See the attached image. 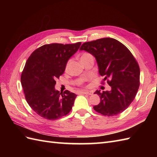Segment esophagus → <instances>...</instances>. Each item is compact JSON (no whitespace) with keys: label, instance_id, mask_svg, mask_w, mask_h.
Segmentation results:
<instances>
[{"label":"esophagus","instance_id":"34e87169","mask_svg":"<svg viewBox=\"0 0 157 157\" xmlns=\"http://www.w3.org/2000/svg\"><path fill=\"white\" fill-rule=\"evenodd\" d=\"M81 93H82V94H88V95H92L93 94V92H91V91H82Z\"/></svg>","mask_w":157,"mask_h":157}]
</instances>
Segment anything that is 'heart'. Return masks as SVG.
<instances>
[{"label": "heart", "instance_id": "1", "mask_svg": "<svg viewBox=\"0 0 157 157\" xmlns=\"http://www.w3.org/2000/svg\"><path fill=\"white\" fill-rule=\"evenodd\" d=\"M88 55H90V54H88V53H84V54H83L82 55V56H81V58H83V57H85V56H88ZM69 64H70V61H69L68 62H67V65H66V69H67L68 68V67H69Z\"/></svg>", "mask_w": 157, "mask_h": 157}]
</instances>
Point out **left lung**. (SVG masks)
<instances>
[{"label": "left lung", "mask_w": 157, "mask_h": 157, "mask_svg": "<svg viewBox=\"0 0 157 157\" xmlns=\"http://www.w3.org/2000/svg\"><path fill=\"white\" fill-rule=\"evenodd\" d=\"M94 56L98 72L111 86L110 91L96 90L101 98L94 109L103 115H117L134 101L140 86V67L134 56L122 43L111 38L85 42L79 48Z\"/></svg>", "instance_id": "1"}]
</instances>
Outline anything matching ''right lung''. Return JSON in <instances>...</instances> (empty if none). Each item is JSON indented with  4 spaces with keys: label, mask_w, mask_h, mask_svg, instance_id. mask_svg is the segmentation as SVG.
Segmentation results:
<instances>
[{
    "label": "right lung",
    "mask_w": 157,
    "mask_h": 157,
    "mask_svg": "<svg viewBox=\"0 0 157 157\" xmlns=\"http://www.w3.org/2000/svg\"><path fill=\"white\" fill-rule=\"evenodd\" d=\"M82 43H53L37 48L29 56L21 76L25 100L42 117L56 120L71 111L77 95L56 90V79L64 73L67 63Z\"/></svg>",
    "instance_id": "1"
}]
</instances>
